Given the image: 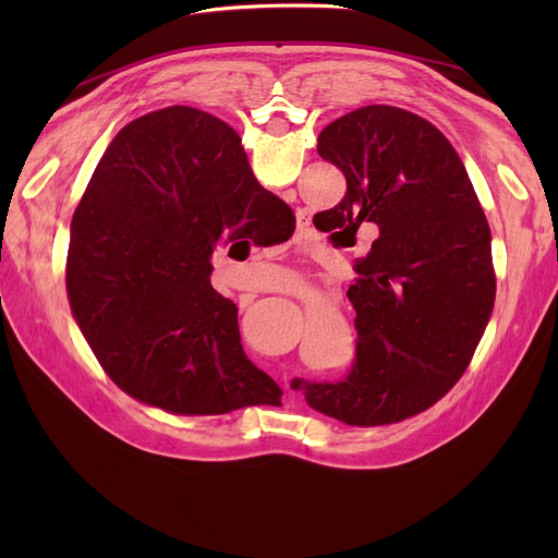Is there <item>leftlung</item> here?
Instances as JSON below:
<instances>
[{
    "mask_svg": "<svg viewBox=\"0 0 558 558\" xmlns=\"http://www.w3.org/2000/svg\"><path fill=\"white\" fill-rule=\"evenodd\" d=\"M316 148L347 179L340 205L318 216L351 244L365 223L379 238L347 293L359 330L349 377L291 386L347 426L398 424L447 396L472 361L496 300L492 230L463 160L426 118L361 107L320 130Z\"/></svg>",
    "mask_w": 558,
    "mask_h": 558,
    "instance_id": "obj_1",
    "label": "left lung"
}]
</instances>
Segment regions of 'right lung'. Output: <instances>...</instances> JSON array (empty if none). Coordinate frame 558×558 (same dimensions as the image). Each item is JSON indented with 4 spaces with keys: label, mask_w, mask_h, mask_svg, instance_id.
Listing matches in <instances>:
<instances>
[{
    "label": "right lung",
    "mask_w": 558,
    "mask_h": 558,
    "mask_svg": "<svg viewBox=\"0 0 558 558\" xmlns=\"http://www.w3.org/2000/svg\"><path fill=\"white\" fill-rule=\"evenodd\" d=\"M291 207L253 177L240 134L193 107L134 118L107 146L70 228L66 298L111 381L181 416L281 404L211 289L218 242L263 240Z\"/></svg>",
    "instance_id": "right-lung-1"
}]
</instances>
